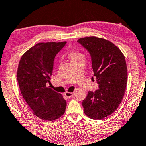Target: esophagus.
Segmentation results:
<instances>
[{
	"mask_svg": "<svg viewBox=\"0 0 146 146\" xmlns=\"http://www.w3.org/2000/svg\"><path fill=\"white\" fill-rule=\"evenodd\" d=\"M65 96L67 98H71V97H72L73 93H69V92H66V93H65Z\"/></svg>",
	"mask_w": 146,
	"mask_h": 146,
	"instance_id": "1",
	"label": "esophagus"
}]
</instances>
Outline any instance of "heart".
Returning <instances> with one entry per match:
<instances>
[{"instance_id":"b5f03b06","label":"heart","mask_w":146,"mask_h":146,"mask_svg":"<svg viewBox=\"0 0 146 146\" xmlns=\"http://www.w3.org/2000/svg\"><path fill=\"white\" fill-rule=\"evenodd\" d=\"M69 57L71 59V63L81 60H85V57L84 56V55L78 52H71V53H69Z\"/></svg>"}]
</instances>
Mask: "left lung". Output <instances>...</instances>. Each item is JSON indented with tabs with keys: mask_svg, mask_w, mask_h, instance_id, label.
<instances>
[{
	"mask_svg": "<svg viewBox=\"0 0 146 146\" xmlns=\"http://www.w3.org/2000/svg\"><path fill=\"white\" fill-rule=\"evenodd\" d=\"M77 42L89 53L93 76L99 88L88 92L82 102L84 112L90 118L101 120L115 112L126 91L128 72L125 57L118 48L104 39L86 37Z\"/></svg>",
	"mask_w": 146,
	"mask_h": 146,
	"instance_id": "left-lung-1",
	"label": "left lung"
}]
</instances>
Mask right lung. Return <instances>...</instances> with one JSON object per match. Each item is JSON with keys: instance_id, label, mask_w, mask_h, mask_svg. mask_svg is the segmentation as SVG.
<instances>
[{"instance_id": "obj_1", "label": "right lung", "mask_w": 146, "mask_h": 146, "mask_svg": "<svg viewBox=\"0 0 146 146\" xmlns=\"http://www.w3.org/2000/svg\"><path fill=\"white\" fill-rule=\"evenodd\" d=\"M66 43L37 44L22 55L18 65L17 81L22 95L34 114L42 120H56L65 111L66 100L48 85L55 57Z\"/></svg>"}]
</instances>
